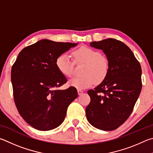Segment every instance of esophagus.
Instances as JSON below:
<instances>
[{
    "instance_id": "obj_1",
    "label": "esophagus",
    "mask_w": 153,
    "mask_h": 153,
    "mask_svg": "<svg viewBox=\"0 0 153 153\" xmlns=\"http://www.w3.org/2000/svg\"><path fill=\"white\" fill-rule=\"evenodd\" d=\"M82 93H83V91L80 90V89H79V90H78V94H79V95H82Z\"/></svg>"
}]
</instances>
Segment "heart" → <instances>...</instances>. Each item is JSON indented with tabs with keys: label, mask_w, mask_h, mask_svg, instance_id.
<instances>
[{
	"label": "heart",
	"mask_w": 153,
	"mask_h": 153,
	"mask_svg": "<svg viewBox=\"0 0 153 153\" xmlns=\"http://www.w3.org/2000/svg\"><path fill=\"white\" fill-rule=\"evenodd\" d=\"M75 63H85L81 70L82 76L74 77L69 81L71 87L77 89H85L91 87L96 81L101 82L108 76L109 64L108 58L101 54L98 50L82 45L72 53ZM58 71L66 77L73 74V62L66 53L59 55L56 60Z\"/></svg>",
	"instance_id": "heart-1"
}]
</instances>
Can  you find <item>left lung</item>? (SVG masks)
I'll return each mask as SVG.
<instances>
[{
  "label": "left lung",
  "mask_w": 153,
  "mask_h": 153,
  "mask_svg": "<svg viewBox=\"0 0 153 153\" xmlns=\"http://www.w3.org/2000/svg\"><path fill=\"white\" fill-rule=\"evenodd\" d=\"M90 45L102 50L109 64L108 76L88 91L91 102L85 111L93 126L101 130L117 129L132 113L142 89V69L133 52L124 43L108 38Z\"/></svg>",
  "instance_id": "left-lung-1"
}]
</instances>
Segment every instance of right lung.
<instances>
[{
	"label": "right lung",
	"mask_w": 153,
	"mask_h": 153,
	"mask_svg": "<svg viewBox=\"0 0 153 153\" xmlns=\"http://www.w3.org/2000/svg\"><path fill=\"white\" fill-rule=\"evenodd\" d=\"M77 44L39 40L23 48L12 66L16 107L24 120L37 130L58 127L68 105L78 97L75 87L58 89L67 80L56 66V58Z\"/></svg>",
	"instance_id": "obj_1"
}]
</instances>
